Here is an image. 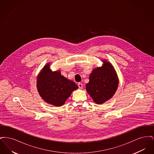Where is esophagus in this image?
Instances as JSON below:
<instances>
[{
  "instance_id": "esophagus-1",
  "label": "esophagus",
  "mask_w": 154,
  "mask_h": 154,
  "mask_svg": "<svg viewBox=\"0 0 154 154\" xmlns=\"http://www.w3.org/2000/svg\"><path fill=\"white\" fill-rule=\"evenodd\" d=\"M78 86H79V87L80 89H82V84L81 83V82H79V84H78Z\"/></svg>"
}]
</instances>
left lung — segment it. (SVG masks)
<instances>
[{
    "mask_svg": "<svg viewBox=\"0 0 154 154\" xmlns=\"http://www.w3.org/2000/svg\"><path fill=\"white\" fill-rule=\"evenodd\" d=\"M103 66L94 69L89 75L86 90L96 104H103L115 94L118 86L117 74L109 62L103 60Z\"/></svg>",
    "mask_w": 154,
    "mask_h": 154,
    "instance_id": "left-lung-1",
    "label": "left lung"
}]
</instances>
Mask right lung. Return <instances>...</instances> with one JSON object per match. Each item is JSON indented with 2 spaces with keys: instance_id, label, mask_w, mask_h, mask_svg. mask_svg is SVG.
<instances>
[{
  "instance_id": "1",
  "label": "right lung",
  "mask_w": 154,
  "mask_h": 154,
  "mask_svg": "<svg viewBox=\"0 0 154 154\" xmlns=\"http://www.w3.org/2000/svg\"><path fill=\"white\" fill-rule=\"evenodd\" d=\"M79 88L73 81L60 74V71L52 72L50 63L46 64L37 77V88L45 102L55 106L65 104L72 92Z\"/></svg>"
}]
</instances>
